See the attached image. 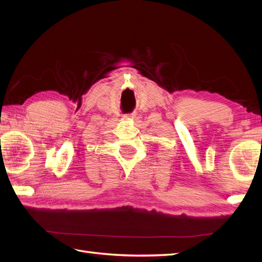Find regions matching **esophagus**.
<instances>
[{"mask_svg":"<svg viewBox=\"0 0 262 262\" xmlns=\"http://www.w3.org/2000/svg\"><path fill=\"white\" fill-rule=\"evenodd\" d=\"M123 118H124V119H126V120H131V119H134V118H136V115H134V114L124 115V116H123Z\"/></svg>","mask_w":262,"mask_h":262,"instance_id":"34e87169","label":"esophagus"}]
</instances>
